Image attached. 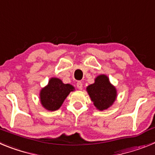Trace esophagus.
Wrapping results in <instances>:
<instances>
[{"mask_svg": "<svg viewBox=\"0 0 155 155\" xmlns=\"http://www.w3.org/2000/svg\"><path fill=\"white\" fill-rule=\"evenodd\" d=\"M77 87H78V88L80 90H81L82 88H83V84H82L81 81H78V83H77Z\"/></svg>", "mask_w": 155, "mask_h": 155, "instance_id": "34e87169", "label": "esophagus"}]
</instances>
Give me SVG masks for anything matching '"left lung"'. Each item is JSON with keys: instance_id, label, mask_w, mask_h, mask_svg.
Instances as JSON below:
<instances>
[{"instance_id": "1", "label": "left lung", "mask_w": 155, "mask_h": 155, "mask_svg": "<svg viewBox=\"0 0 155 155\" xmlns=\"http://www.w3.org/2000/svg\"><path fill=\"white\" fill-rule=\"evenodd\" d=\"M87 91L94 106L99 110L108 109L116 100V88L104 74L97 77L94 84L87 87Z\"/></svg>"}]
</instances>
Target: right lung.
Listing matches in <instances>:
<instances>
[{
	"label": "right lung",
	"instance_id": "right-lung-1",
	"mask_svg": "<svg viewBox=\"0 0 155 155\" xmlns=\"http://www.w3.org/2000/svg\"><path fill=\"white\" fill-rule=\"evenodd\" d=\"M74 87L69 84H64L58 78H51L49 84L41 90L40 101L43 107L50 111L57 110L62 105Z\"/></svg>",
	"mask_w": 155,
	"mask_h": 155
}]
</instances>
